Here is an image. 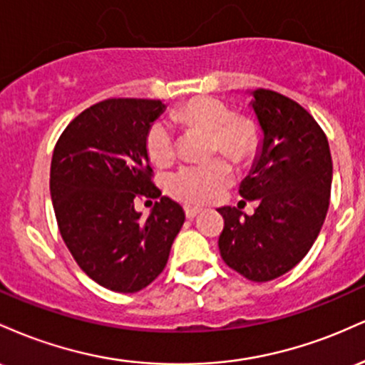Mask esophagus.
Masks as SVG:
<instances>
[{
	"label": "esophagus",
	"instance_id": "obj_1",
	"mask_svg": "<svg viewBox=\"0 0 365 365\" xmlns=\"http://www.w3.org/2000/svg\"><path fill=\"white\" fill-rule=\"evenodd\" d=\"M202 211V209L200 207H192V206H187L185 207V216L188 217V220H194V217L199 215V212Z\"/></svg>",
	"mask_w": 365,
	"mask_h": 365
}]
</instances>
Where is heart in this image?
<instances>
[{"label": "heart", "mask_w": 365, "mask_h": 365, "mask_svg": "<svg viewBox=\"0 0 365 365\" xmlns=\"http://www.w3.org/2000/svg\"><path fill=\"white\" fill-rule=\"evenodd\" d=\"M175 120L212 133V153H223L237 163L255 156L261 130L249 116H233L232 108L220 99L195 98L173 113ZM145 153L150 161L165 166L175 156L173 127L165 120L150 125L145 133ZM235 180V170L225 158L182 166L168 180L170 194L185 204H207L220 199Z\"/></svg>", "instance_id": "obj_1"}]
</instances>
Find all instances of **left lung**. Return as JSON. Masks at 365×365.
<instances>
[{
	"label": "left lung",
	"mask_w": 365,
	"mask_h": 365,
	"mask_svg": "<svg viewBox=\"0 0 365 365\" xmlns=\"http://www.w3.org/2000/svg\"><path fill=\"white\" fill-rule=\"evenodd\" d=\"M262 142L240 195L257 200L252 216L220 207V254L250 282H271L295 267L319 235L329 207L333 161L322 128L279 92H252Z\"/></svg>",
	"instance_id": "obj_1"
}]
</instances>
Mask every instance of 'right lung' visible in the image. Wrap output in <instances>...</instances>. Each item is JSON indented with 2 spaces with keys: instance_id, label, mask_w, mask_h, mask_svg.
<instances>
[{
  "instance_id": "obj_1",
  "label": "right lung",
  "mask_w": 365,
  "mask_h": 365,
  "mask_svg": "<svg viewBox=\"0 0 365 365\" xmlns=\"http://www.w3.org/2000/svg\"><path fill=\"white\" fill-rule=\"evenodd\" d=\"M165 111L158 99H104L63 130L49 190L61 238L81 269L108 290L135 293L168 262L185 212L153 182L145 133ZM156 198L148 220L135 199Z\"/></svg>"
}]
</instances>
